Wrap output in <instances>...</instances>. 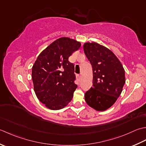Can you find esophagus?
<instances>
[{
	"instance_id": "34e87169",
	"label": "esophagus",
	"mask_w": 146,
	"mask_h": 146,
	"mask_svg": "<svg viewBox=\"0 0 146 146\" xmlns=\"http://www.w3.org/2000/svg\"><path fill=\"white\" fill-rule=\"evenodd\" d=\"M81 76L80 75V74H77V79L78 81H80L81 80Z\"/></svg>"
}]
</instances>
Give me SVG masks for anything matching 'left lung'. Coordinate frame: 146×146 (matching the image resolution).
Returning <instances> with one entry per match:
<instances>
[{
  "mask_svg": "<svg viewBox=\"0 0 146 146\" xmlns=\"http://www.w3.org/2000/svg\"><path fill=\"white\" fill-rule=\"evenodd\" d=\"M93 68V86L84 94L88 105L97 111H105L113 105L125 82V70L115 55L97 43L83 46Z\"/></svg>",
  "mask_w": 146,
  "mask_h": 146,
  "instance_id": "8db88e82",
  "label": "left lung"
}]
</instances>
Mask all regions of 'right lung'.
Instances as JSON below:
<instances>
[{
  "mask_svg": "<svg viewBox=\"0 0 146 146\" xmlns=\"http://www.w3.org/2000/svg\"><path fill=\"white\" fill-rule=\"evenodd\" d=\"M81 45L69 38H59L41 52L32 67L35 94L50 110L63 108L72 99L77 85L69 57Z\"/></svg>",
  "mask_w": 146,
  "mask_h": 146,
  "instance_id": "add662e5",
  "label": "right lung"
}]
</instances>
